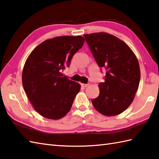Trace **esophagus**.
I'll return each instance as SVG.
<instances>
[{"label":"esophagus","mask_w":159,"mask_h":159,"mask_svg":"<svg viewBox=\"0 0 159 159\" xmlns=\"http://www.w3.org/2000/svg\"><path fill=\"white\" fill-rule=\"evenodd\" d=\"M80 85H81V86L83 87V88H87V87L88 86V84H84V83H81L80 84Z\"/></svg>","instance_id":"34e87169"}]
</instances>
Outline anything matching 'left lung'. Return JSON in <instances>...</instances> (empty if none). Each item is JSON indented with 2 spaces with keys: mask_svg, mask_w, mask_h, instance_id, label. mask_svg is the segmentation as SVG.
Returning a JSON list of instances; mask_svg holds the SVG:
<instances>
[{
  "mask_svg": "<svg viewBox=\"0 0 159 159\" xmlns=\"http://www.w3.org/2000/svg\"><path fill=\"white\" fill-rule=\"evenodd\" d=\"M84 37L96 63L106 70L105 81L98 84L100 93L92 104L105 116L120 114L131 105L139 88L141 71L137 58L125 42L110 34Z\"/></svg>",
  "mask_w": 159,
  "mask_h": 159,
  "instance_id": "obj_1",
  "label": "left lung"
}]
</instances>
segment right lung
Listing matches in <instances>:
<instances>
[{"label":"right lung","instance_id":"add662e5","mask_svg":"<svg viewBox=\"0 0 159 159\" xmlns=\"http://www.w3.org/2000/svg\"><path fill=\"white\" fill-rule=\"evenodd\" d=\"M83 36H58L40 43L25 63L22 82L33 107L43 117L60 119L69 112L79 83L63 76L72 57L82 48Z\"/></svg>","mask_w":159,"mask_h":159}]
</instances>
